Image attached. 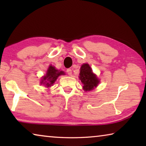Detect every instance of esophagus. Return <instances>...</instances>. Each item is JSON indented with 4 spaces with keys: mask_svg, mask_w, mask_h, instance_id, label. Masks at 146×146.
<instances>
[{
    "mask_svg": "<svg viewBox=\"0 0 146 146\" xmlns=\"http://www.w3.org/2000/svg\"><path fill=\"white\" fill-rule=\"evenodd\" d=\"M67 73L68 74V75H72V71H71V69H68V70H67Z\"/></svg>",
    "mask_w": 146,
    "mask_h": 146,
    "instance_id": "1",
    "label": "esophagus"
}]
</instances>
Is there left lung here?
<instances>
[{"instance_id":"1","label":"left lung","mask_w":146,"mask_h":146,"mask_svg":"<svg viewBox=\"0 0 146 146\" xmlns=\"http://www.w3.org/2000/svg\"><path fill=\"white\" fill-rule=\"evenodd\" d=\"M79 78L83 84V89L86 91L93 90L99 83V80L93 73L92 70L88 64H84L81 66Z\"/></svg>"}]
</instances>
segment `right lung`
Wrapping results in <instances>:
<instances>
[{"label":"right lung","mask_w":146,"mask_h":146,"mask_svg":"<svg viewBox=\"0 0 146 146\" xmlns=\"http://www.w3.org/2000/svg\"><path fill=\"white\" fill-rule=\"evenodd\" d=\"M62 75H64V72L56 70L55 67L52 66H49L46 76H44L42 79L41 84H45L46 87H50L55 82L58 76Z\"/></svg>","instance_id":"obj_1"}]
</instances>
